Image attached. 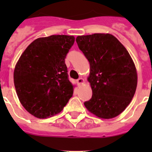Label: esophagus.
Listing matches in <instances>:
<instances>
[{
    "label": "esophagus",
    "mask_w": 152,
    "mask_h": 152,
    "mask_svg": "<svg viewBox=\"0 0 152 152\" xmlns=\"http://www.w3.org/2000/svg\"><path fill=\"white\" fill-rule=\"evenodd\" d=\"M77 82L78 84H83L84 83V80L82 78V77H80L77 80Z\"/></svg>",
    "instance_id": "esophagus-1"
}]
</instances>
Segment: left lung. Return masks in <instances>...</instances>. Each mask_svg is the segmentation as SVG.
I'll use <instances>...</instances> for the list:
<instances>
[{"label":"left lung","instance_id":"1","mask_svg":"<svg viewBox=\"0 0 152 152\" xmlns=\"http://www.w3.org/2000/svg\"><path fill=\"white\" fill-rule=\"evenodd\" d=\"M76 42L90 63L88 80L93 94L84 106L101 119L119 116L136 91L137 71L129 53L110 33L78 36Z\"/></svg>","mask_w":152,"mask_h":152}]
</instances>
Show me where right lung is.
<instances>
[{"mask_svg":"<svg viewBox=\"0 0 152 152\" xmlns=\"http://www.w3.org/2000/svg\"><path fill=\"white\" fill-rule=\"evenodd\" d=\"M75 36L52 35L35 39L15 65L13 82L19 100L31 115L45 119L59 113L72 96L64 59Z\"/></svg>","mask_w":152,"mask_h":152,"instance_id":"right-lung-1","label":"right lung"}]
</instances>
